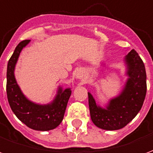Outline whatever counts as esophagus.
<instances>
[{"label": "esophagus", "instance_id": "1", "mask_svg": "<svg viewBox=\"0 0 153 153\" xmlns=\"http://www.w3.org/2000/svg\"><path fill=\"white\" fill-rule=\"evenodd\" d=\"M76 77L78 79H82V77H83V73H82V72H78L76 74Z\"/></svg>", "mask_w": 153, "mask_h": 153}]
</instances>
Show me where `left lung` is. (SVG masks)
Returning <instances> with one entry per match:
<instances>
[{"label": "left lung", "mask_w": 153, "mask_h": 153, "mask_svg": "<svg viewBox=\"0 0 153 153\" xmlns=\"http://www.w3.org/2000/svg\"><path fill=\"white\" fill-rule=\"evenodd\" d=\"M125 62L128 76L125 87L105 107L98 106L93 95L88 93L92 121L100 128L117 130L124 128L139 112L144 102L147 93L144 64L134 49L125 56Z\"/></svg>", "instance_id": "1"}]
</instances>
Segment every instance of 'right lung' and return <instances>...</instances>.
Masks as SVG:
<instances>
[{
    "instance_id": "right-lung-1",
    "label": "right lung",
    "mask_w": 153,
    "mask_h": 153,
    "mask_svg": "<svg viewBox=\"0 0 153 153\" xmlns=\"http://www.w3.org/2000/svg\"><path fill=\"white\" fill-rule=\"evenodd\" d=\"M29 42L30 40H25L19 42L8 61L6 73L7 98L12 111L28 128L48 131L56 128L62 121L71 95V89H63L59 87L53 101L46 105L33 102L24 95L15 79V69L19 54Z\"/></svg>"
}]
</instances>
